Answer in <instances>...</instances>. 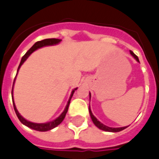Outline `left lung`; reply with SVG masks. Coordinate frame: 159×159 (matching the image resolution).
I'll return each mask as SVG.
<instances>
[{"label":"left lung","mask_w":159,"mask_h":159,"mask_svg":"<svg viewBox=\"0 0 159 159\" xmlns=\"http://www.w3.org/2000/svg\"><path fill=\"white\" fill-rule=\"evenodd\" d=\"M130 54L133 56L134 59H136V61L140 62V61H139V59H138V57H137V56L135 55L132 51H130ZM89 98H91V93H89ZM89 111L90 117H91V119H92V121H93V123H94V125H95L97 128H99L100 129L104 130V131H107V132H119V131H122V130H123L124 129H126L127 128V127H122V128H111V127L107 126V125H105V124H103L102 123H100V121L93 116V113H92V111H91V109H90V105H89Z\"/></svg>","instance_id":"1"}]
</instances>
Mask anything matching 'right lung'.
Listing matches in <instances>:
<instances>
[{
  "label": "right lung",
  "instance_id": "1",
  "mask_svg": "<svg viewBox=\"0 0 159 159\" xmlns=\"http://www.w3.org/2000/svg\"><path fill=\"white\" fill-rule=\"evenodd\" d=\"M61 42V40L59 39H55V38H51V39H44L42 40V41H40V42H36L34 45L30 48L27 51L25 55L22 57V59H21V61H20V64H19V68H18V71H17V74L19 72V70L20 69V67L22 66L24 62L25 61L26 59L29 58V56L34 51H36L38 48H43V47H47V46H52V45H56V44H59V42ZM17 76V75H16ZM16 79V77H15ZM15 79H14V82H13V85H14V83H15ZM77 89V88L76 89H74L71 91V93H70V96L69 98V100H68V102H67V105H66V108H65V110L63 111L62 113L59 115V117L55 118L54 120H52V121H50L48 123H32V122H30L28 120H26L25 117H23L19 112L17 110V108H16L15 103H14V100H12V103H13V107H14V111H15L16 115H17V117L19 119V121L21 122V123L24 124V125H25L30 129H35L36 131H42V132H45V131H48V130L52 129L53 128H55L58 125H59L60 123H62V121L64 120L65 117H66V112H67V111H68V108H69V105L70 102V100H71V97L73 96V93ZM12 92H13V86H12V98L13 99V95H12Z\"/></svg>",
  "mask_w": 159,
  "mask_h": 159
}]
</instances>
